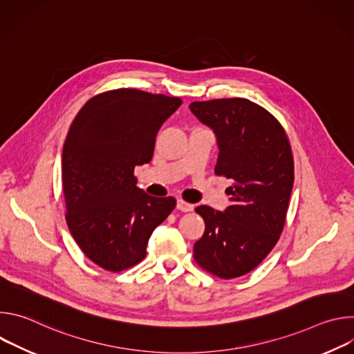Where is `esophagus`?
Here are the masks:
<instances>
[{"instance_id": "34e87169", "label": "esophagus", "mask_w": 354, "mask_h": 354, "mask_svg": "<svg viewBox=\"0 0 354 354\" xmlns=\"http://www.w3.org/2000/svg\"><path fill=\"white\" fill-rule=\"evenodd\" d=\"M176 207H178V210H180V212H183V213L193 212V209H194L193 205L186 203V201H183V200H178V201H176Z\"/></svg>"}]
</instances>
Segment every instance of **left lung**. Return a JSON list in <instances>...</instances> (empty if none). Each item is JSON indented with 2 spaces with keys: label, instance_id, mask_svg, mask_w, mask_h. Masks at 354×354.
Instances as JSON below:
<instances>
[{
  "label": "left lung",
  "instance_id": "obj_1",
  "mask_svg": "<svg viewBox=\"0 0 354 354\" xmlns=\"http://www.w3.org/2000/svg\"><path fill=\"white\" fill-rule=\"evenodd\" d=\"M189 109L216 136L214 172L232 180L224 212L196 207L206 230L194 242V259L221 279L239 277L268 257L283 231L294 183L290 142L268 111L243 97L192 102Z\"/></svg>",
  "mask_w": 354,
  "mask_h": 354
}]
</instances>
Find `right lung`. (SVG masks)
<instances>
[{"label":"right lung","mask_w":354,"mask_h":354,"mask_svg":"<svg viewBox=\"0 0 354 354\" xmlns=\"http://www.w3.org/2000/svg\"><path fill=\"white\" fill-rule=\"evenodd\" d=\"M179 97L116 89L89 99L75 116L62 158L68 228L97 266L122 272L141 262L153 231L175 209L174 197L137 187L134 168L148 164Z\"/></svg>","instance_id":"obj_1"}]
</instances>
